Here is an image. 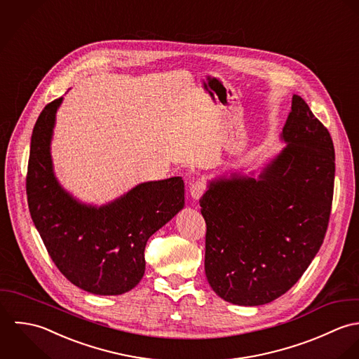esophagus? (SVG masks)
I'll return each mask as SVG.
<instances>
[{
	"label": "esophagus",
	"instance_id": "34e87169",
	"mask_svg": "<svg viewBox=\"0 0 359 359\" xmlns=\"http://www.w3.org/2000/svg\"><path fill=\"white\" fill-rule=\"evenodd\" d=\"M205 193V184L203 182H194L190 187V194L194 200H200L203 197V194Z\"/></svg>",
	"mask_w": 359,
	"mask_h": 359
}]
</instances>
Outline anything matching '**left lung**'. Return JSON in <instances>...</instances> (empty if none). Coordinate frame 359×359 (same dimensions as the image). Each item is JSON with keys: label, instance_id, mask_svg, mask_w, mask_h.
<instances>
[{"label": "left lung", "instance_id": "1", "mask_svg": "<svg viewBox=\"0 0 359 359\" xmlns=\"http://www.w3.org/2000/svg\"><path fill=\"white\" fill-rule=\"evenodd\" d=\"M280 140L286 147L257 175L229 170L208 182L200 200L208 283L236 305H264L283 295L326 234L334 147L299 95H292Z\"/></svg>", "mask_w": 359, "mask_h": 359}]
</instances>
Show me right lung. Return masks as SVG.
I'll use <instances>...</instances> for the list:
<instances>
[{
    "instance_id": "obj_1",
    "label": "right lung",
    "mask_w": 359,
    "mask_h": 359,
    "mask_svg": "<svg viewBox=\"0 0 359 359\" xmlns=\"http://www.w3.org/2000/svg\"><path fill=\"white\" fill-rule=\"evenodd\" d=\"M41 111L32 135L26 177L29 211L61 273L97 295H119L142 280L147 240L184 207L180 176L144 182L104 205L86 204L58 182L51 156L57 111Z\"/></svg>"
}]
</instances>
